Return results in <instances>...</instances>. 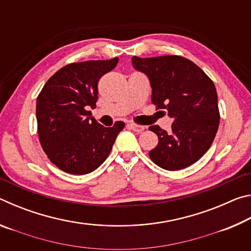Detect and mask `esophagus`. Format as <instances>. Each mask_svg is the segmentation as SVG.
I'll list each match as a JSON object with an SVG mask.
<instances>
[{
  "instance_id": "34e87169",
  "label": "esophagus",
  "mask_w": 251,
  "mask_h": 251,
  "mask_svg": "<svg viewBox=\"0 0 251 251\" xmlns=\"http://www.w3.org/2000/svg\"><path fill=\"white\" fill-rule=\"evenodd\" d=\"M128 127H129L130 129H133L134 131H137V133H141V131H143L144 129H145V126L134 124V123H130V124H128Z\"/></svg>"
}]
</instances>
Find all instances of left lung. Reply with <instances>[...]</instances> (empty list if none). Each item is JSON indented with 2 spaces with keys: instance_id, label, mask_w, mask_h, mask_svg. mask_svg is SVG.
Wrapping results in <instances>:
<instances>
[{
  "instance_id": "obj_1",
  "label": "left lung",
  "mask_w": 251,
  "mask_h": 251,
  "mask_svg": "<svg viewBox=\"0 0 251 251\" xmlns=\"http://www.w3.org/2000/svg\"><path fill=\"white\" fill-rule=\"evenodd\" d=\"M131 64L145 74L151 87V103L167 110L174 123L166 131L152 125L158 145L151 159L167 171H179L201 158L214 142L219 126L218 96L212 80L201 67L176 55L141 58Z\"/></svg>"
}]
</instances>
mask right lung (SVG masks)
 <instances>
[{
	"mask_svg": "<svg viewBox=\"0 0 251 251\" xmlns=\"http://www.w3.org/2000/svg\"><path fill=\"white\" fill-rule=\"evenodd\" d=\"M118 58L72 63L57 71L36 100V121L43 151L54 165L73 175L99 168L112 151L123 122L104 127L90 117L99 99L100 78Z\"/></svg>",
	"mask_w": 251,
	"mask_h": 251,
	"instance_id": "obj_1",
	"label": "right lung"
}]
</instances>
